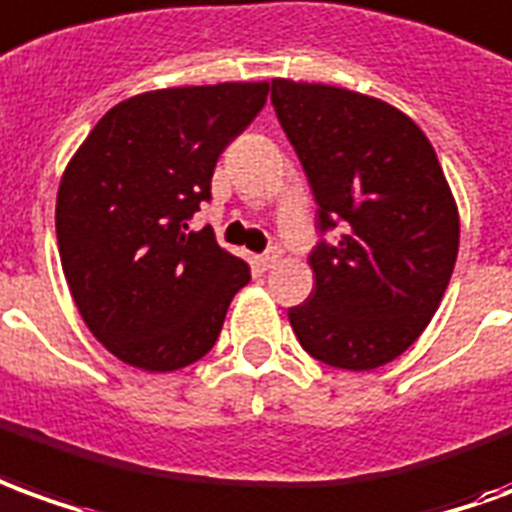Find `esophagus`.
<instances>
[{
  "mask_svg": "<svg viewBox=\"0 0 512 512\" xmlns=\"http://www.w3.org/2000/svg\"><path fill=\"white\" fill-rule=\"evenodd\" d=\"M278 259H281V253H278V250H267V253H262V256H253V262L259 264L262 270H270Z\"/></svg>",
  "mask_w": 512,
  "mask_h": 512,
  "instance_id": "1",
  "label": "esophagus"
}]
</instances>
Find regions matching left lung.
I'll return each instance as SVG.
<instances>
[{
	"label": "left lung",
	"instance_id": "obj_1",
	"mask_svg": "<svg viewBox=\"0 0 512 512\" xmlns=\"http://www.w3.org/2000/svg\"><path fill=\"white\" fill-rule=\"evenodd\" d=\"M273 107L303 162L322 231L314 292L289 308L297 342L350 372L389 364L430 325L455 270L460 217L427 134L355 90L273 79Z\"/></svg>",
	"mask_w": 512,
	"mask_h": 512
}]
</instances>
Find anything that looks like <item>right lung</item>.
<instances>
[{
    "mask_svg": "<svg viewBox=\"0 0 512 512\" xmlns=\"http://www.w3.org/2000/svg\"><path fill=\"white\" fill-rule=\"evenodd\" d=\"M267 93L270 82L148 90L104 112L65 165L54 209L65 281L90 333L123 364H195L250 281L212 228L187 231V220Z\"/></svg>",
    "mask_w": 512,
    "mask_h": 512,
    "instance_id": "obj_1",
    "label": "right lung"
}]
</instances>
